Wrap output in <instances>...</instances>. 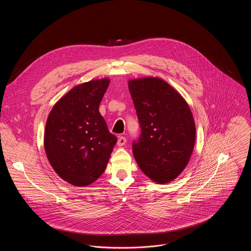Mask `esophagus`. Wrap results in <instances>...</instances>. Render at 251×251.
Returning a JSON list of instances; mask_svg holds the SVG:
<instances>
[{"label": "esophagus", "mask_w": 251, "mask_h": 251, "mask_svg": "<svg viewBox=\"0 0 251 251\" xmlns=\"http://www.w3.org/2000/svg\"><path fill=\"white\" fill-rule=\"evenodd\" d=\"M126 138L124 137V136H120L119 137V139H118V146H120V147H122V146H124L125 144H126Z\"/></svg>", "instance_id": "obj_1"}]
</instances>
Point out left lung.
Instances as JSON below:
<instances>
[{
    "instance_id": "left-lung-1",
    "label": "left lung",
    "mask_w": 251,
    "mask_h": 251,
    "mask_svg": "<svg viewBox=\"0 0 251 251\" xmlns=\"http://www.w3.org/2000/svg\"><path fill=\"white\" fill-rule=\"evenodd\" d=\"M141 132L132 142L140 169L158 183L177 178L194 149L196 126L191 110L167 82L147 77L129 82Z\"/></svg>"
}]
</instances>
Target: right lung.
<instances>
[{
    "instance_id": "right-lung-1",
    "label": "right lung",
    "mask_w": 251,
    "mask_h": 251,
    "mask_svg": "<svg viewBox=\"0 0 251 251\" xmlns=\"http://www.w3.org/2000/svg\"><path fill=\"white\" fill-rule=\"evenodd\" d=\"M109 83V79H101L75 86L49 115L45 151L54 171L72 185L85 186L95 181L117 143L99 111Z\"/></svg>"
}]
</instances>
